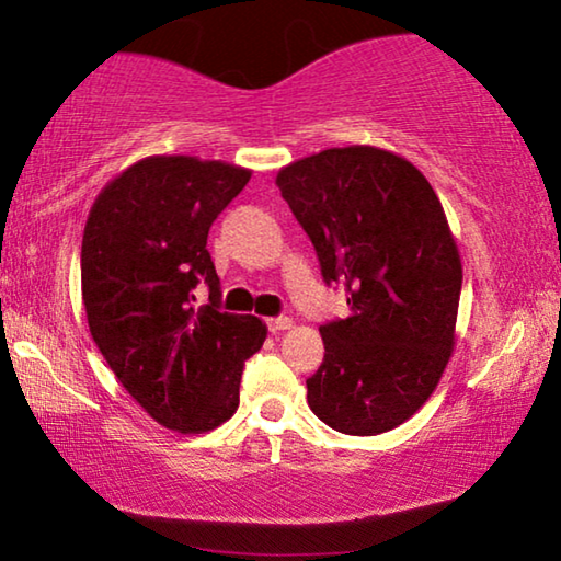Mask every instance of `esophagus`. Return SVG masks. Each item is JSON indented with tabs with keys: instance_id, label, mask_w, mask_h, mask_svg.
Returning <instances> with one entry per match:
<instances>
[{
	"instance_id": "1",
	"label": "esophagus",
	"mask_w": 561,
	"mask_h": 561,
	"mask_svg": "<svg viewBox=\"0 0 561 561\" xmlns=\"http://www.w3.org/2000/svg\"><path fill=\"white\" fill-rule=\"evenodd\" d=\"M294 327V319H288V316H278V319H267V329L273 331H286V329H290Z\"/></svg>"
}]
</instances>
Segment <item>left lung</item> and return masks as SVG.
Listing matches in <instances>:
<instances>
[{
    "mask_svg": "<svg viewBox=\"0 0 561 561\" xmlns=\"http://www.w3.org/2000/svg\"><path fill=\"white\" fill-rule=\"evenodd\" d=\"M275 184L311 238L348 316L319 329L323 362L308 408L346 435H379L435 392L456 344L462 286L443 205L415 164L377 146L327 149Z\"/></svg>",
    "mask_w": 561,
    "mask_h": 561,
    "instance_id": "left-lung-1",
    "label": "left lung"
}]
</instances>
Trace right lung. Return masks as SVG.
Masks as SVG:
<instances>
[{
    "label": "right lung",
    "mask_w": 561,
    "mask_h": 561,
    "mask_svg": "<svg viewBox=\"0 0 561 561\" xmlns=\"http://www.w3.org/2000/svg\"><path fill=\"white\" fill-rule=\"evenodd\" d=\"M250 169L197 157H146L103 186L88 215L80 280L88 327L126 392L174 433L234 415L245 359L267 329L220 311L209 227ZM205 282L210 304L196 306Z\"/></svg>",
    "instance_id": "1"
}]
</instances>
